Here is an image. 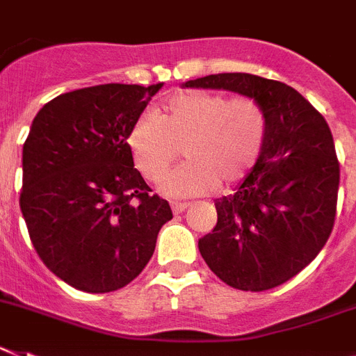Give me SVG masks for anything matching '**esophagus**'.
<instances>
[{
    "mask_svg": "<svg viewBox=\"0 0 356 356\" xmlns=\"http://www.w3.org/2000/svg\"><path fill=\"white\" fill-rule=\"evenodd\" d=\"M186 208H188L186 202H172V210H173V213H175V215L183 213Z\"/></svg>",
    "mask_w": 356,
    "mask_h": 356,
    "instance_id": "obj_1",
    "label": "esophagus"
}]
</instances>
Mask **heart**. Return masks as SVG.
<instances>
[{"label": "heart", "mask_w": 356, "mask_h": 356, "mask_svg": "<svg viewBox=\"0 0 356 356\" xmlns=\"http://www.w3.org/2000/svg\"><path fill=\"white\" fill-rule=\"evenodd\" d=\"M268 136L270 118L255 97L183 90L164 103L159 118L139 115L127 145L148 183H159L183 148L188 161L164 179L161 190L186 199L243 183L261 161Z\"/></svg>", "instance_id": "obj_1"}]
</instances>
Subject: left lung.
Masks as SVG:
<instances>
[{
	"instance_id": "1",
	"label": "left lung",
	"mask_w": 356,
	"mask_h": 356,
	"mask_svg": "<svg viewBox=\"0 0 356 356\" xmlns=\"http://www.w3.org/2000/svg\"><path fill=\"white\" fill-rule=\"evenodd\" d=\"M184 86L250 95L268 112L261 161L234 195L215 201L217 224L199 252L235 289L284 284L318 255L335 224L340 164L327 122L295 88L253 74H213Z\"/></svg>"
}]
</instances>
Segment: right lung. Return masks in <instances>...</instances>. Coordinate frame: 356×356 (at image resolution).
<instances>
[{
  "label": "right lung",
  "instance_id": "right-lung-1",
  "mask_svg": "<svg viewBox=\"0 0 356 356\" xmlns=\"http://www.w3.org/2000/svg\"><path fill=\"white\" fill-rule=\"evenodd\" d=\"M163 83H108L49 101L23 145L19 206L43 264L72 288L130 284L172 219L168 201L134 168L128 130Z\"/></svg>",
  "mask_w": 356,
  "mask_h": 356
}]
</instances>
